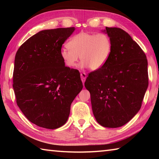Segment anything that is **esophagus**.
Here are the masks:
<instances>
[{
  "label": "esophagus",
  "mask_w": 159,
  "mask_h": 159,
  "mask_svg": "<svg viewBox=\"0 0 159 159\" xmlns=\"http://www.w3.org/2000/svg\"><path fill=\"white\" fill-rule=\"evenodd\" d=\"M80 77H81V80L83 83H84L86 80V78H87V75H86L85 73H83H83L80 74Z\"/></svg>",
  "instance_id": "1"
}]
</instances>
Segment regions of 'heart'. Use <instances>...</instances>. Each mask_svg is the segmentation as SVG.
Here are the masks:
<instances>
[{"mask_svg":"<svg viewBox=\"0 0 159 159\" xmlns=\"http://www.w3.org/2000/svg\"><path fill=\"white\" fill-rule=\"evenodd\" d=\"M67 47L60 50V57L67 68H75L79 57L80 68L89 67L92 71H96L108 61L112 43L106 34L80 32L69 40Z\"/></svg>","mask_w":159,"mask_h":159,"instance_id":"1","label":"heart"}]
</instances>
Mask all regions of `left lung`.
Returning <instances> with one entry per match:
<instances>
[{
    "label": "left lung",
    "mask_w": 159,
    "mask_h": 159,
    "mask_svg": "<svg viewBox=\"0 0 159 159\" xmlns=\"http://www.w3.org/2000/svg\"><path fill=\"white\" fill-rule=\"evenodd\" d=\"M112 50L105 65L91 72L85 82L93 112L105 128L123 126L141 108L148 88L147 60L143 50L124 30L106 27Z\"/></svg>",
    "instance_id": "8db88e82"
}]
</instances>
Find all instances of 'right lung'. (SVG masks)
Here are the masks:
<instances>
[{
	"label": "right lung",
	"instance_id": "obj_1",
	"mask_svg": "<svg viewBox=\"0 0 159 159\" xmlns=\"http://www.w3.org/2000/svg\"><path fill=\"white\" fill-rule=\"evenodd\" d=\"M74 31H41L16 53L13 89L17 106L39 127L56 129L65 124L72 102L83 89L79 71L67 68L60 57L62 44Z\"/></svg>",
	"mask_w": 159,
	"mask_h": 159
}]
</instances>
